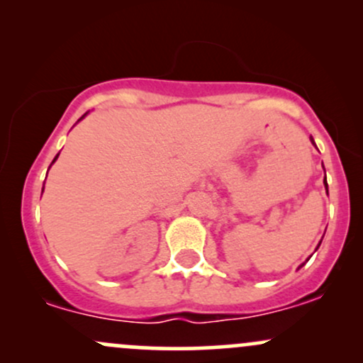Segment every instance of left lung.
<instances>
[{"label": "left lung", "mask_w": 363, "mask_h": 363, "mask_svg": "<svg viewBox=\"0 0 363 363\" xmlns=\"http://www.w3.org/2000/svg\"><path fill=\"white\" fill-rule=\"evenodd\" d=\"M312 143H314V140H312ZM324 187H326V191H328V182H326V177H324ZM320 242H323V239H320ZM320 242L318 244V247H315V251H318V249H319V245H320ZM307 261H309V259H307ZM303 264H306V262H302V264H301V266H298V269H301Z\"/></svg>", "instance_id": "8db88e82"}]
</instances>
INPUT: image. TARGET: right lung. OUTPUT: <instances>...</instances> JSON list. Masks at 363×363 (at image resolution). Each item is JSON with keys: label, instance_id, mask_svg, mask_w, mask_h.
<instances>
[{"label": "right lung", "instance_id": "right-lung-1", "mask_svg": "<svg viewBox=\"0 0 363 363\" xmlns=\"http://www.w3.org/2000/svg\"><path fill=\"white\" fill-rule=\"evenodd\" d=\"M86 114H89V112H85V114H83V116H82V118H80V119H78V121H82V119H83V118H85V116H86ZM57 157H60V153H57V155H56V157H54V160H52V164H54V162H56V160H57ZM52 164H51V165H52ZM43 191H44V187H43Z\"/></svg>", "mask_w": 363, "mask_h": 363}]
</instances>
